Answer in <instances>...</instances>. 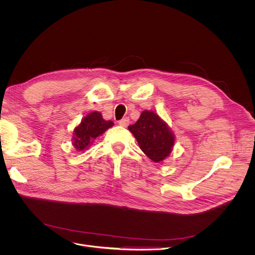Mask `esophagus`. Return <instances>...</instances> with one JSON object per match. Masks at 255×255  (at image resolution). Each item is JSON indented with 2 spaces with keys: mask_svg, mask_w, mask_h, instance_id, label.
Here are the masks:
<instances>
[{
  "mask_svg": "<svg viewBox=\"0 0 255 255\" xmlns=\"http://www.w3.org/2000/svg\"><path fill=\"white\" fill-rule=\"evenodd\" d=\"M118 123H119V126H121L123 128H127L128 126V123H129V119L128 118H123Z\"/></svg>",
  "mask_w": 255,
  "mask_h": 255,
  "instance_id": "obj_1",
  "label": "esophagus"
}]
</instances>
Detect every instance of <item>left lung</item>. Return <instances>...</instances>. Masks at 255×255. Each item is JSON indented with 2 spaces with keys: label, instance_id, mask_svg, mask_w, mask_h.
<instances>
[{
  "label": "left lung",
  "instance_id": "8db88e82",
  "mask_svg": "<svg viewBox=\"0 0 255 255\" xmlns=\"http://www.w3.org/2000/svg\"><path fill=\"white\" fill-rule=\"evenodd\" d=\"M128 130L142 152L154 163H163L173 150L175 136L167 122L152 111H143Z\"/></svg>",
  "mask_w": 255,
  "mask_h": 255
}]
</instances>
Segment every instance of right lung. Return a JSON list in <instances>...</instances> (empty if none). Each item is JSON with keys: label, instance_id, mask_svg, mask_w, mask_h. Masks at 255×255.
Returning <instances> with one entry per match:
<instances>
[{"label": "right lung", "instance_id": "1", "mask_svg": "<svg viewBox=\"0 0 255 255\" xmlns=\"http://www.w3.org/2000/svg\"><path fill=\"white\" fill-rule=\"evenodd\" d=\"M114 126V122L103 119L100 112H90L81 120L72 133V144L79 152L87 150L98 137Z\"/></svg>", "mask_w": 255, "mask_h": 255}]
</instances>
